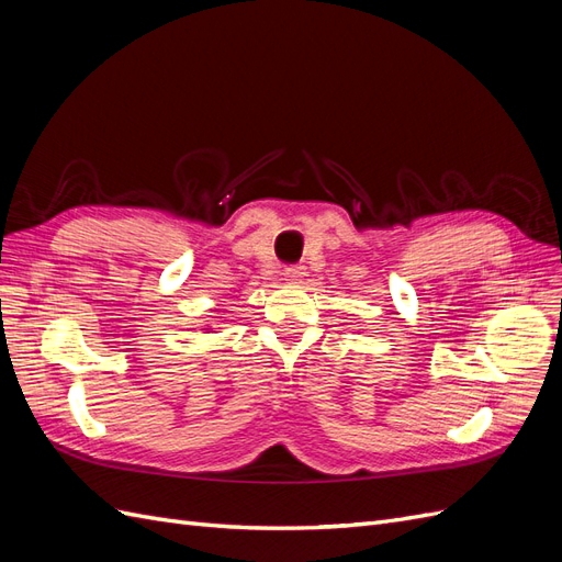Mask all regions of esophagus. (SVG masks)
Wrapping results in <instances>:
<instances>
[{"mask_svg":"<svg viewBox=\"0 0 562 562\" xmlns=\"http://www.w3.org/2000/svg\"><path fill=\"white\" fill-rule=\"evenodd\" d=\"M302 277H304V267L293 265V267H285V269H283V279H285L288 283H300Z\"/></svg>","mask_w":562,"mask_h":562,"instance_id":"1","label":"esophagus"}]
</instances>
